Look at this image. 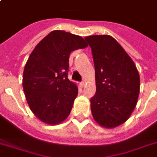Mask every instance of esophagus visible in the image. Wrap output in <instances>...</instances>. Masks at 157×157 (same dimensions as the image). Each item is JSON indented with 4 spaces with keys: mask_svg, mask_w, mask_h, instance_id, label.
Returning <instances> with one entry per match:
<instances>
[{
    "mask_svg": "<svg viewBox=\"0 0 157 157\" xmlns=\"http://www.w3.org/2000/svg\"><path fill=\"white\" fill-rule=\"evenodd\" d=\"M84 85H85V82H82L81 83H80V86H81L82 87H83V86H84Z\"/></svg>",
    "mask_w": 157,
    "mask_h": 157,
    "instance_id": "obj_1",
    "label": "esophagus"
}]
</instances>
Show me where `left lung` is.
<instances>
[{"mask_svg":"<svg viewBox=\"0 0 157 157\" xmlns=\"http://www.w3.org/2000/svg\"><path fill=\"white\" fill-rule=\"evenodd\" d=\"M95 66L96 94L91 98L95 121L104 128L124 123L134 111L140 93V75L131 58L113 37H86Z\"/></svg>","mask_w":157,"mask_h":157,"instance_id":"1","label":"left lung"}]
</instances>
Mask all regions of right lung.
Returning a JSON list of instances; mask_svg holds the SVG:
<instances>
[{"label": "right lung", "mask_w": 157, "mask_h": 157, "mask_svg": "<svg viewBox=\"0 0 157 157\" xmlns=\"http://www.w3.org/2000/svg\"><path fill=\"white\" fill-rule=\"evenodd\" d=\"M87 44L81 36L55 30L37 44L26 63L22 86L34 115L48 124H59L71 111L78 88L68 79L69 57Z\"/></svg>", "instance_id": "add662e5"}]
</instances>
